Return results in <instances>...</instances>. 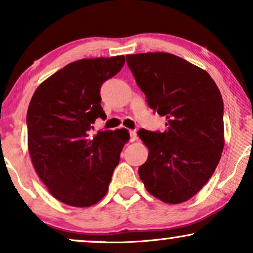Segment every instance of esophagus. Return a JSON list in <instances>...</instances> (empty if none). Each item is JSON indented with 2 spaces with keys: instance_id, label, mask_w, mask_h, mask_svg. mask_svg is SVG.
I'll return each instance as SVG.
<instances>
[{
  "instance_id": "34e87169",
  "label": "esophagus",
  "mask_w": 253,
  "mask_h": 253,
  "mask_svg": "<svg viewBox=\"0 0 253 253\" xmlns=\"http://www.w3.org/2000/svg\"><path fill=\"white\" fill-rule=\"evenodd\" d=\"M130 141L137 140V131L136 130H130Z\"/></svg>"
}]
</instances>
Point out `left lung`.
<instances>
[{
  "mask_svg": "<svg viewBox=\"0 0 253 253\" xmlns=\"http://www.w3.org/2000/svg\"><path fill=\"white\" fill-rule=\"evenodd\" d=\"M126 63L148 106L167 120L164 132H138L148 148L139 177L161 202H186L211 178L223 151L221 93L205 70L176 55H126Z\"/></svg>",
  "mask_w": 253,
  "mask_h": 253,
  "instance_id": "1",
  "label": "left lung"
}]
</instances>
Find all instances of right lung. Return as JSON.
<instances>
[{"mask_svg": "<svg viewBox=\"0 0 253 253\" xmlns=\"http://www.w3.org/2000/svg\"><path fill=\"white\" fill-rule=\"evenodd\" d=\"M123 55L84 58L41 83L27 110V146L41 182L57 200L89 207L106 196L129 133L124 129L89 134L101 105L102 83L121 71Z\"/></svg>", "mask_w": 253, "mask_h": 253, "instance_id": "obj_1", "label": "right lung"}]
</instances>
